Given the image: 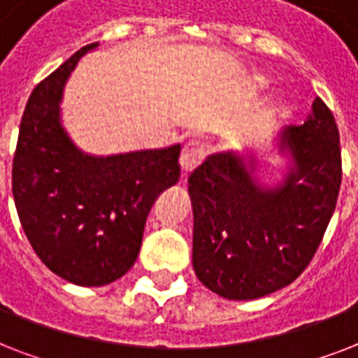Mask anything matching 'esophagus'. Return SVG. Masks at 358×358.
I'll list each match as a JSON object with an SVG mask.
<instances>
[{
	"mask_svg": "<svg viewBox=\"0 0 358 358\" xmlns=\"http://www.w3.org/2000/svg\"><path fill=\"white\" fill-rule=\"evenodd\" d=\"M204 156H206V146H204V143H201V141H189V143H185L184 148H182V154H180L182 171L184 173L193 171L202 162Z\"/></svg>",
	"mask_w": 358,
	"mask_h": 358,
	"instance_id": "esophagus-1",
	"label": "esophagus"
}]
</instances>
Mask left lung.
Masks as SVG:
<instances>
[{
    "label": "left lung",
    "instance_id": "left-lung-1",
    "mask_svg": "<svg viewBox=\"0 0 358 358\" xmlns=\"http://www.w3.org/2000/svg\"><path fill=\"white\" fill-rule=\"evenodd\" d=\"M294 167L273 189L234 152L208 156L189 174L193 269L206 288L236 301L288 286L316 255L342 184L338 126L322 98L301 126L280 134Z\"/></svg>",
    "mask_w": 358,
    "mask_h": 358
}]
</instances>
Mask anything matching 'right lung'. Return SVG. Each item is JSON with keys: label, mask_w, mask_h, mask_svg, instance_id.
I'll list each match as a JSON object with an SVG mask.
<instances>
[{"label": "right lung", "mask_w": 358, "mask_h": 358, "mask_svg": "<svg viewBox=\"0 0 358 358\" xmlns=\"http://www.w3.org/2000/svg\"><path fill=\"white\" fill-rule=\"evenodd\" d=\"M83 46L33 89L13 159V195L25 236L55 275L78 286H106L139 255L156 196L180 178V145L96 157L61 126L59 102Z\"/></svg>", "instance_id": "obj_1"}]
</instances>
